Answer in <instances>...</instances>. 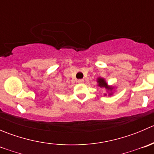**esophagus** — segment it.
Wrapping results in <instances>:
<instances>
[{
    "label": "esophagus",
    "mask_w": 154,
    "mask_h": 154,
    "mask_svg": "<svg viewBox=\"0 0 154 154\" xmlns=\"http://www.w3.org/2000/svg\"><path fill=\"white\" fill-rule=\"evenodd\" d=\"M77 82H78V83H80V84H82V83H83V82H84V80H83V79H80V80H77Z\"/></svg>",
    "instance_id": "esophagus-1"
}]
</instances>
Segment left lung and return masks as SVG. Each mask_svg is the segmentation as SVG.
Returning <instances> with one entry per match:
<instances>
[{
  "label": "left lung",
  "mask_w": 154,
  "mask_h": 154,
  "mask_svg": "<svg viewBox=\"0 0 154 154\" xmlns=\"http://www.w3.org/2000/svg\"><path fill=\"white\" fill-rule=\"evenodd\" d=\"M97 86L98 87H100V88H105L107 92V94H104L105 96L108 95V96H112L113 95L114 92L116 91V86H110V85H108L107 82L106 81L103 77H99L97 78Z\"/></svg>",
  "instance_id": "obj_1"
}]
</instances>
